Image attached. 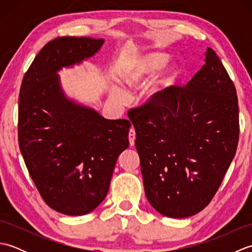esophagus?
<instances>
[{
    "instance_id": "esophagus-1",
    "label": "esophagus",
    "mask_w": 252,
    "mask_h": 252,
    "mask_svg": "<svg viewBox=\"0 0 252 252\" xmlns=\"http://www.w3.org/2000/svg\"><path fill=\"white\" fill-rule=\"evenodd\" d=\"M129 141H130V145L133 146L135 142V130L134 129H130L129 131Z\"/></svg>"
}]
</instances>
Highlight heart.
I'll list each match as a JSON object with an SVG mask.
<instances>
[{
    "label": "heart",
    "mask_w": 252,
    "mask_h": 252,
    "mask_svg": "<svg viewBox=\"0 0 252 252\" xmlns=\"http://www.w3.org/2000/svg\"><path fill=\"white\" fill-rule=\"evenodd\" d=\"M165 62H167V56L160 53H149V54L137 56L120 72L121 81L126 85V88L132 90L141 88L154 72L164 65ZM178 74V68L175 66H169L160 71L144 90V96L146 100H158L164 91L175 82ZM109 96L110 99L117 105H125L129 99V95L126 91L115 85L110 88Z\"/></svg>",
    "instance_id": "heart-1"
}]
</instances>
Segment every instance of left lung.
<instances>
[{
    "mask_svg": "<svg viewBox=\"0 0 252 252\" xmlns=\"http://www.w3.org/2000/svg\"><path fill=\"white\" fill-rule=\"evenodd\" d=\"M129 118L153 208L175 219L205 209L236 154L239 136L236 89L216 52L208 47L205 65L184 88H168Z\"/></svg>",
    "mask_w": 252,
    "mask_h": 252,
    "instance_id": "1",
    "label": "left lung"
}]
</instances>
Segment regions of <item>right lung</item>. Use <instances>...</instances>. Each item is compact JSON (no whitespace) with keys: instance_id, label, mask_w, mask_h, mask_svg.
Masks as SVG:
<instances>
[{"instance_id":"obj_1","label":"right lung","mask_w":252,"mask_h":252,"mask_svg":"<svg viewBox=\"0 0 252 252\" xmlns=\"http://www.w3.org/2000/svg\"><path fill=\"white\" fill-rule=\"evenodd\" d=\"M104 39L62 36L32 62L20 87L18 142L44 201L67 216L88 215L108 192L119 155L129 147V120H108L67 97L58 71L89 60Z\"/></svg>"}]
</instances>
